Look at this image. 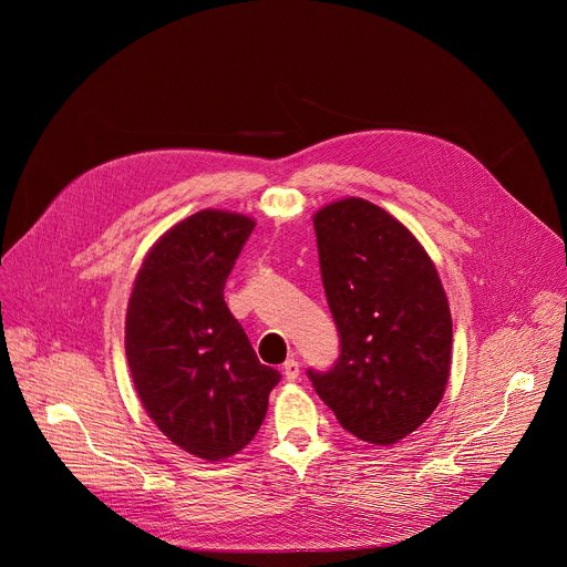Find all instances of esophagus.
<instances>
[{"mask_svg":"<svg viewBox=\"0 0 567 567\" xmlns=\"http://www.w3.org/2000/svg\"><path fill=\"white\" fill-rule=\"evenodd\" d=\"M298 372H300V363L296 359H287L282 363V374H285L287 381H293L298 377Z\"/></svg>","mask_w":567,"mask_h":567,"instance_id":"34e87169","label":"esophagus"}]
</instances>
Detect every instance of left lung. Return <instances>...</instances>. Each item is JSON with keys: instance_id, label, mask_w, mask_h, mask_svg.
<instances>
[{"instance_id": "8db88e82", "label": "left lung", "mask_w": 567, "mask_h": 567, "mask_svg": "<svg viewBox=\"0 0 567 567\" xmlns=\"http://www.w3.org/2000/svg\"><path fill=\"white\" fill-rule=\"evenodd\" d=\"M313 228L341 354L307 377L346 431L394 444L431 417L449 381L444 287L413 233L365 199L320 208Z\"/></svg>"}]
</instances>
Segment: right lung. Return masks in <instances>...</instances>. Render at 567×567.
<instances>
[{
	"instance_id": "right-lung-1",
	"label": "right lung",
	"mask_w": 567,
	"mask_h": 567,
	"mask_svg": "<svg viewBox=\"0 0 567 567\" xmlns=\"http://www.w3.org/2000/svg\"><path fill=\"white\" fill-rule=\"evenodd\" d=\"M254 228L210 208L179 221L143 260L127 305L125 354L143 409L171 442L210 462L256 437L280 381L224 302Z\"/></svg>"
}]
</instances>
